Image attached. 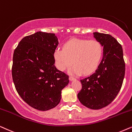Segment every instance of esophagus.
Returning a JSON list of instances; mask_svg holds the SVG:
<instances>
[{"mask_svg": "<svg viewBox=\"0 0 132 132\" xmlns=\"http://www.w3.org/2000/svg\"><path fill=\"white\" fill-rule=\"evenodd\" d=\"M75 80V78H73V77H72V76L69 77V80L70 81H72V80Z\"/></svg>", "mask_w": 132, "mask_h": 132, "instance_id": "34e87169", "label": "esophagus"}]
</instances>
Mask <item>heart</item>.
<instances>
[{"mask_svg":"<svg viewBox=\"0 0 132 132\" xmlns=\"http://www.w3.org/2000/svg\"><path fill=\"white\" fill-rule=\"evenodd\" d=\"M103 55L101 43L96 40L73 38L64 44L63 50H57L54 57L57 68L60 71L74 64L71 73L89 75L98 68Z\"/></svg>","mask_w":132,"mask_h":132,"instance_id":"1","label":"heart"}]
</instances>
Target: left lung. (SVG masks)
Segmentation results:
<instances>
[{
    "label": "left lung",
    "instance_id": "left-lung-1",
    "mask_svg": "<svg viewBox=\"0 0 132 132\" xmlns=\"http://www.w3.org/2000/svg\"><path fill=\"white\" fill-rule=\"evenodd\" d=\"M103 46V57L95 72L80 80L82 88L78 98L84 106L100 109L110 104L118 94L125 75L121 45L109 34L94 32Z\"/></svg>",
    "mask_w": 132,
    "mask_h": 132
}]
</instances>
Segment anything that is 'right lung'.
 <instances>
[{"instance_id":"1","label":"right lung","mask_w":132,"mask_h":132,"mask_svg":"<svg viewBox=\"0 0 132 132\" xmlns=\"http://www.w3.org/2000/svg\"><path fill=\"white\" fill-rule=\"evenodd\" d=\"M58 39L53 33L37 32L23 37L13 54L12 77L17 93L28 105L45 111L55 108L69 75L55 68Z\"/></svg>"}]
</instances>
